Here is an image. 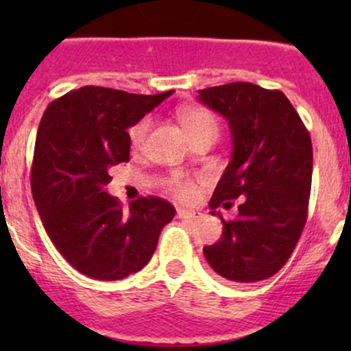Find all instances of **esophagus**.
I'll return each mask as SVG.
<instances>
[{"instance_id": "obj_1", "label": "esophagus", "mask_w": 351, "mask_h": 351, "mask_svg": "<svg viewBox=\"0 0 351 351\" xmlns=\"http://www.w3.org/2000/svg\"><path fill=\"white\" fill-rule=\"evenodd\" d=\"M176 215H178V219H185V221H190V219H195L197 217L195 212L186 210V208H178Z\"/></svg>"}]
</instances>
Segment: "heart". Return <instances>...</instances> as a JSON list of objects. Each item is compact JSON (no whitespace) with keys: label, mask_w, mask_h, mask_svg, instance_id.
Listing matches in <instances>:
<instances>
[{"label":"heart","mask_w":351,"mask_h":351,"mask_svg":"<svg viewBox=\"0 0 351 351\" xmlns=\"http://www.w3.org/2000/svg\"><path fill=\"white\" fill-rule=\"evenodd\" d=\"M183 127H185L186 134L190 136V139H195V137L202 136L205 132H215L217 134V122H215L214 117L207 112V110L202 108H186L183 110L182 115ZM147 130H149V119H141L136 125L130 127L129 130V141L130 146L134 149H141L146 141ZM169 192L175 197H178L180 200H192L197 193V186L189 176L182 175V173H175L168 178L166 182Z\"/></svg>","instance_id":"1"}]
</instances>
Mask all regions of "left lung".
<instances>
[{
	"label": "left lung",
	"mask_w": 351,
	"mask_h": 351,
	"mask_svg": "<svg viewBox=\"0 0 351 351\" xmlns=\"http://www.w3.org/2000/svg\"><path fill=\"white\" fill-rule=\"evenodd\" d=\"M198 100L229 123L232 156L208 207L221 217L222 236L204 247L215 274L253 284L277 274L299 241L313 180L309 132L278 90L229 83L198 91ZM242 198L239 217L224 221L215 208Z\"/></svg>",
	"instance_id": "obj_1"
}]
</instances>
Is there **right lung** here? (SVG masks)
I'll return each mask as SVG.
<instances>
[{
	"label": "right lung",
	"instance_id": "right-lung-1",
	"mask_svg": "<svg viewBox=\"0 0 351 351\" xmlns=\"http://www.w3.org/2000/svg\"><path fill=\"white\" fill-rule=\"evenodd\" d=\"M171 93L83 86L52 101L42 117L32 195L51 241L86 277L120 280L139 271L175 217L165 198L143 197L123 208L105 190L108 169L129 161L127 129Z\"/></svg>",
	"mask_w": 351,
	"mask_h": 351
}]
</instances>
